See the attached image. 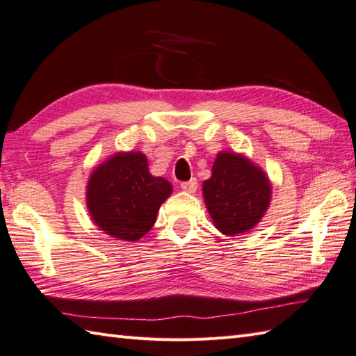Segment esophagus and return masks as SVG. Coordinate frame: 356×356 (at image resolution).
<instances>
[{
    "label": "esophagus",
    "instance_id": "1",
    "mask_svg": "<svg viewBox=\"0 0 356 356\" xmlns=\"http://www.w3.org/2000/svg\"><path fill=\"white\" fill-rule=\"evenodd\" d=\"M181 188H183L184 192H188V193L196 192V188H197V179H196V178H192V179H188V181H184V183H181Z\"/></svg>",
    "mask_w": 356,
    "mask_h": 356
}]
</instances>
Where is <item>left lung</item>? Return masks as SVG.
Instances as JSON below:
<instances>
[{
    "label": "left lung",
    "instance_id": "8db88e82",
    "mask_svg": "<svg viewBox=\"0 0 356 356\" xmlns=\"http://www.w3.org/2000/svg\"><path fill=\"white\" fill-rule=\"evenodd\" d=\"M270 188L264 172L243 155L220 152L202 192L216 228L236 236L254 228L263 218L270 202Z\"/></svg>",
    "mask_w": 356,
    "mask_h": 356
}]
</instances>
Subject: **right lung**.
Returning <instances> with one entry per match:
<instances>
[{"label": "right lung", "mask_w": 356, "mask_h": 356, "mask_svg": "<svg viewBox=\"0 0 356 356\" xmlns=\"http://www.w3.org/2000/svg\"><path fill=\"white\" fill-rule=\"evenodd\" d=\"M170 192L169 181L151 175L143 154H118L92 173L88 205L95 223L108 236L134 241L152 228Z\"/></svg>", "instance_id": "obj_1"}]
</instances>
